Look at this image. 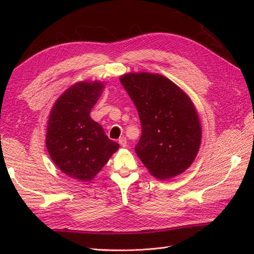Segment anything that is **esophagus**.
Segmentation results:
<instances>
[{
	"instance_id": "1",
	"label": "esophagus",
	"mask_w": 254,
	"mask_h": 254,
	"mask_svg": "<svg viewBox=\"0 0 254 254\" xmlns=\"http://www.w3.org/2000/svg\"><path fill=\"white\" fill-rule=\"evenodd\" d=\"M119 144H120L122 147H127V138L124 137V136H122V137L119 138Z\"/></svg>"
}]
</instances>
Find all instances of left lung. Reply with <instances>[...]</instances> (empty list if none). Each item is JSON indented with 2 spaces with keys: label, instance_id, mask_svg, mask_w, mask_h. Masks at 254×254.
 Returning a JSON list of instances; mask_svg holds the SVG:
<instances>
[{
  "label": "left lung",
  "instance_id": "left-lung-1",
  "mask_svg": "<svg viewBox=\"0 0 254 254\" xmlns=\"http://www.w3.org/2000/svg\"><path fill=\"white\" fill-rule=\"evenodd\" d=\"M136 106L142 136L135 146L150 175L165 180L179 176L195 159L202 127L192 100L164 75L139 72L120 76Z\"/></svg>",
  "mask_w": 254,
  "mask_h": 254
}]
</instances>
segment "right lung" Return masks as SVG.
Listing matches in <instances>:
<instances>
[{
  "label": "right lung",
  "mask_w": 254,
  "mask_h": 254,
  "mask_svg": "<svg viewBox=\"0 0 254 254\" xmlns=\"http://www.w3.org/2000/svg\"><path fill=\"white\" fill-rule=\"evenodd\" d=\"M104 88L98 80L73 84L57 99L48 120V153L63 174L79 181L94 179L119 148L89 115Z\"/></svg>",
  "instance_id": "obj_1"
}]
</instances>
